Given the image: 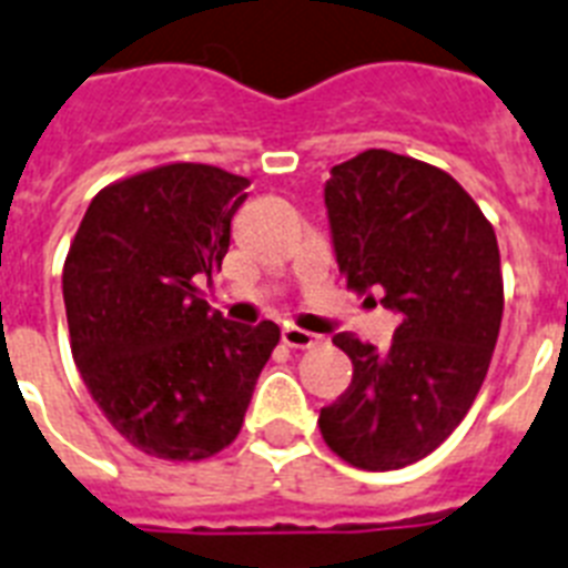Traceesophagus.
I'll return each mask as SVG.
<instances>
[{"mask_svg": "<svg viewBox=\"0 0 568 568\" xmlns=\"http://www.w3.org/2000/svg\"><path fill=\"white\" fill-rule=\"evenodd\" d=\"M283 342L288 347L306 351V347L318 345L321 336H315V333H310V329H301V327H294V324H288V327H283Z\"/></svg>", "mask_w": 568, "mask_h": 568, "instance_id": "esophagus-1", "label": "esophagus"}]
</instances>
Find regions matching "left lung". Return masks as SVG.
Instances as JSON below:
<instances>
[{"label": "left lung", "instance_id": "left-lung-1", "mask_svg": "<svg viewBox=\"0 0 568 568\" xmlns=\"http://www.w3.org/2000/svg\"><path fill=\"white\" fill-rule=\"evenodd\" d=\"M329 239L351 292L400 315L374 345L338 333L354 379L321 409V436L365 471L418 463L448 439L489 372L504 312L493 223L454 176L388 150L329 171Z\"/></svg>", "mask_w": 568, "mask_h": 568}]
</instances>
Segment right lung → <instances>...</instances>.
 Wrapping results in <instances>:
<instances>
[{
    "label": "right lung",
    "instance_id": "right-lung-1",
    "mask_svg": "<svg viewBox=\"0 0 568 568\" xmlns=\"http://www.w3.org/2000/svg\"><path fill=\"white\" fill-rule=\"evenodd\" d=\"M244 176L164 164L93 196L64 262L75 368L111 427L159 459H205L239 436L280 342L200 297L230 250Z\"/></svg>",
    "mask_w": 568,
    "mask_h": 568
}]
</instances>
